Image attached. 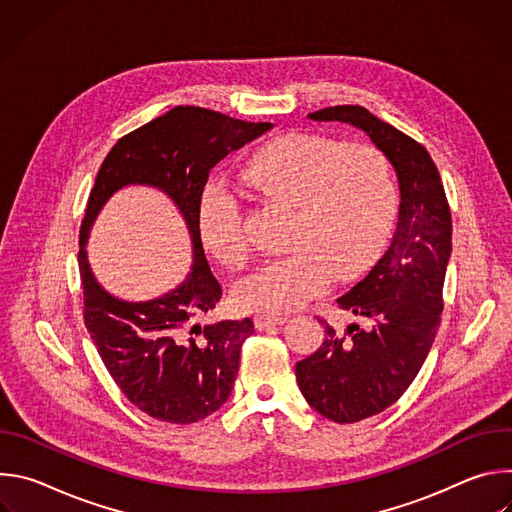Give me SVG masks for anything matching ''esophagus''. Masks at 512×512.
I'll use <instances>...</instances> for the list:
<instances>
[{
  "label": "esophagus",
  "mask_w": 512,
  "mask_h": 512,
  "mask_svg": "<svg viewBox=\"0 0 512 512\" xmlns=\"http://www.w3.org/2000/svg\"><path fill=\"white\" fill-rule=\"evenodd\" d=\"M287 322V316H269V314H259L255 316V326L259 330H265L269 326H281Z\"/></svg>",
  "instance_id": "1"
}]
</instances>
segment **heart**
<instances>
[{
  "instance_id": "heart-1",
  "label": "heart",
  "mask_w": 512,
  "mask_h": 512,
  "mask_svg": "<svg viewBox=\"0 0 512 512\" xmlns=\"http://www.w3.org/2000/svg\"><path fill=\"white\" fill-rule=\"evenodd\" d=\"M259 198L289 206L285 245L291 253L265 261L233 287L247 312L296 310L354 273L385 237L395 184L383 154L371 145L291 133L261 148L241 172ZM196 227L204 249L223 267L243 265L249 253L243 206L223 182L204 188Z\"/></svg>"
}]
</instances>
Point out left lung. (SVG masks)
I'll return each instance as SVG.
<instances>
[{
	"instance_id": "obj_1",
	"label": "left lung",
	"mask_w": 512,
	"mask_h": 512,
	"mask_svg": "<svg viewBox=\"0 0 512 512\" xmlns=\"http://www.w3.org/2000/svg\"><path fill=\"white\" fill-rule=\"evenodd\" d=\"M348 123L377 145L399 180L397 227L369 275L336 302L358 322L334 328L296 364L306 401L336 423L391 407L413 383L442 322V289L452 255V214L444 184L421 143L360 105L308 115Z\"/></svg>"
}]
</instances>
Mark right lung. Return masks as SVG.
Masks as SVG:
<instances>
[{
    "mask_svg": "<svg viewBox=\"0 0 512 512\" xmlns=\"http://www.w3.org/2000/svg\"><path fill=\"white\" fill-rule=\"evenodd\" d=\"M271 127L202 107H176L123 135L101 164L79 239L85 326L121 393L154 419L184 425L200 421L233 391L241 346L253 334V322H198L216 308L223 289L208 267L196 210L210 170ZM131 183L168 193L193 241L187 279L148 303H127L109 295L94 279L84 249L106 200Z\"/></svg>",
    "mask_w": 512,
    "mask_h": 512,
    "instance_id": "obj_1",
    "label": "right lung"
}]
</instances>
